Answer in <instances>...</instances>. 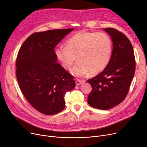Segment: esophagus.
I'll return each mask as SVG.
<instances>
[{"label":"esophagus","instance_id":"34e87169","mask_svg":"<svg viewBox=\"0 0 147 147\" xmlns=\"http://www.w3.org/2000/svg\"><path fill=\"white\" fill-rule=\"evenodd\" d=\"M83 82H84V81H81V80H75L76 84L77 85V86L80 85L81 84H82Z\"/></svg>","mask_w":147,"mask_h":147}]
</instances>
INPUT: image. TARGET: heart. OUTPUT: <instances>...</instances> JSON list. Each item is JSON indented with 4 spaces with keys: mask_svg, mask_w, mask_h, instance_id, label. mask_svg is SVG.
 I'll return each mask as SVG.
<instances>
[{
    "mask_svg": "<svg viewBox=\"0 0 147 147\" xmlns=\"http://www.w3.org/2000/svg\"><path fill=\"white\" fill-rule=\"evenodd\" d=\"M113 52V42L108 34L105 32H79L66 42V47H59L55 51L57 59L62 67L72 70L76 76L99 73L108 65Z\"/></svg>",
    "mask_w": 147,
    "mask_h": 147,
    "instance_id": "1",
    "label": "heart"
}]
</instances>
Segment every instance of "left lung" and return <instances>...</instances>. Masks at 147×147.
Here are the masks:
<instances>
[{
	"label": "left lung",
	"mask_w": 147,
	"mask_h": 147,
	"mask_svg": "<svg viewBox=\"0 0 147 147\" xmlns=\"http://www.w3.org/2000/svg\"><path fill=\"white\" fill-rule=\"evenodd\" d=\"M104 30L111 37L113 50L105 69L87 80L92 88L87 102L94 108L107 110L125 98L134 78L136 62L134 48L125 34L114 28Z\"/></svg>",
	"instance_id": "1"
}]
</instances>
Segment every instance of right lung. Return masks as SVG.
Wrapping results in <instances>:
<instances>
[{
	"label": "right lung",
	"instance_id": "obj_1",
	"mask_svg": "<svg viewBox=\"0 0 147 147\" xmlns=\"http://www.w3.org/2000/svg\"><path fill=\"white\" fill-rule=\"evenodd\" d=\"M74 29L36 32L20 47L16 61L20 88L31 105L45 115L65 108V96L75 87L74 76L57 62L54 48Z\"/></svg>",
	"mask_w": 147,
	"mask_h": 147
}]
</instances>
